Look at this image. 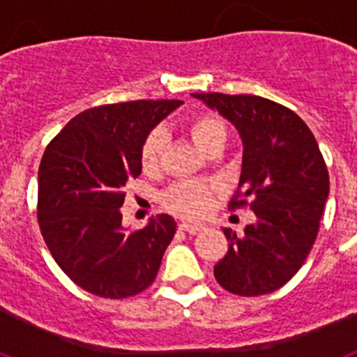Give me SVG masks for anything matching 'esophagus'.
Segmentation results:
<instances>
[{"mask_svg":"<svg viewBox=\"0 0 357 357\" xmlns=\"http://www.w3.org/2000/svg\"><path fill=\"white\" fill-rule=\"evenodd\" d=\"M178 229L184 230V232H189V234H197V232H200V230H204V227H202V225H195V223H185V222H182L181 225H178Z\"/></svg>","mask_w":357,"mask_h":357,"instance_id":"obj_1","label":"esophagus"}]
</instances>
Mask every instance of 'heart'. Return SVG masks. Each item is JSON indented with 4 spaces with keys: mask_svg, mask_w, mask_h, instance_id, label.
I'll list each match as a JSON object with an SVG mask.
<instances>
[{
    "mask_svg": "<svg viewBox=\"0 0 357 357\" xmlns=\"http://www.w3.org/2000/svg\"><path fill=\"white\" fill-rule=\"evenodd\" d=\"M188 132L193 143L204 153L213 144L225 143L227 128L220 118L213 114H200L189 119ZM164 134L162 130H153L146 137L141 150V162L144 169H153L162 153ZM214 188L206 182H181L175 184L164 193V206L172 213L182 218H202L213 207Z\"/></svg>",
    "mask_w": 357,
    "mask_h": 357,
    "instance_id": "obj_1",
    "label": "heart"
}]
</instances>
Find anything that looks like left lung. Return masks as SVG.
Wrapping results in <instances>:
<instances>
[{"mask_svg": "<svg viewBox=\"0 0 357 357\" xmlns=\"http://www.w3.org/2000/svg\"><path fill=\"white\" fill-rule=\"evenodd\" d=\"M193 98L230 121L243 143L238 195L250 200L255 223L236 236L223 229L229 250L214 266L222 288L241 296L284 286L313 247L329 197V173L317 139L293 110L250 94L195 93Z\"/></svg>", "mask_w": 357, "mask_h": 357, "instance_id": "8db88e82", "label": "left lung"}]
</instances>
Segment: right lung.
<instances>
[{"instance_id":"right-lung-1","label":"right lung","mask_w":357,"mask_h":357,"mask_svg":"<svg viewBox=\"0 0 357 357\" xmlns=\"http://www.w3.org/2000/svg\"><path fill=\"white\" fill-rule=\"evenodd\" d=\"M181 100H137L84 110L48 144L39 166L37 214L62 272L102 298L137 295L155 280L175 236L169 214L123 227V189L141 175L150 132Z\"/></svg>"}]
</instances>
